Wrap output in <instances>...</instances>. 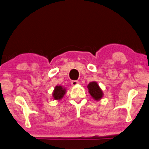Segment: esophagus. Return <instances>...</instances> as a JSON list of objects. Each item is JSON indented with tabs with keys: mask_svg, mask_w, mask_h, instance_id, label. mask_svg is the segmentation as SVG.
<instances>
[{
	"mask_svg": "<svg viewBox=\"0 0 149 149\" xmlns=\"http://www.w3.org/2000/svg\"><path fill=\"white\" fill-rule=\"evenodd\" d=\"M71 84H72V86H76L79 84V81L77 80H73L71 81Z\"/></svg>",
	"mask_w": 149,
	"mask_h": 149,
	"instance_id": "1",
	"label": "esophagus"
}]
</instances>
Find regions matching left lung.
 Wrapping results in <instances>:
<instances>
[{"label": "left lung", "mask_w": 149, "mask_h": 149, "mask_svg": "<svg viewBox=\"0 0 149 149\" xmlns=\"http://www.w3.org/2000/svg\"><path fill=\"white\" fill-rule=\"evenodd\" d=\"M88 88L89 90V93L91 94V95L96 100L100 99L102 95H103L101 89L100 88L97 83L95 82V81H93V82L90 83L88 85Z\"/></svg>", "instance_id": "obj_1"}]
</instances>
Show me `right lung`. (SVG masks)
I'll return each instance as SVG.
<instances>
[{"mask_svg": "<svg viewBox=\"0 0 149 149\" xmlns=\"http://www.w3.org/2000/svg\"><path fill=\"white\" fill-rule=\"evenodd\" d=\"M65 89H64L61 86H56L54 88V90L53 93V98L55 100H60L63 97L65 94Z\"/></svg>", "mask_w": 149, "mask_h": 149, "instance_id": "1", "label": "right lung"}]
</instances>
